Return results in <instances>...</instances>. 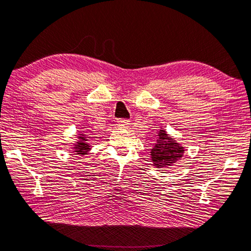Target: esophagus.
Returning <instances> with one entry per match:
<instances>
[{
  "instance_id": "34e87169",
  "label": "esophagus",
  "mask_w": 251,
  "mask_h": 251,
  "mask_svg": "<svg viewBox=\"0 0 251 251\" xmlns=\"http://www.w3.org/2000/svg\"><path fill=\"white\" fill-rule=\"evenodd\" d=\"M130 125V121L126 120V119H118L117 120V126L119 128H128Z\"/></svg>"
}]
</instances>
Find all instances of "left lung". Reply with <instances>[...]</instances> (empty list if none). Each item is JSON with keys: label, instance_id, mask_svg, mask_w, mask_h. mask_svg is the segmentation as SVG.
Masks as SVG:
<instances>
[{"label": "left lung", "instance_id": "obj_1", "mask_svg": "<svg viewBox=\"0 0 251 251\" xmlns=\"http://www.w3.org/2000/svg\"><path fill=\"white\" fill-rule=\"evenodd\" d=\"M151 149V160L153 166L159 169L169 168L182 158L184 147L176 142L167 133L166 130L160 129L157 134V141Z\"/></svg>", "mask_w": 251, "mask_h": 251}]
</instances>
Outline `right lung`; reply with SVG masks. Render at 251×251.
I'll list each match as a JSON object with an SVG mask.
<instances>
[{
    "mask_svg": "<svg viewBox=\"0 0 251 251\" xmlns=\"http://www.w3.org/2000/svg\"><path fill=\"white\" fill-rule=\"evenodd\" d=\"M77 140L75 145H73V152L79 155L88 154V152L91 150V146L87 142L88 141V135L83 133L77 134Z\"/></svg>",
    "mask_w": 251,
    "mask_h": 251,
    "instance_id": "add662e5",
    "label": "right lung"
}]
</instances>
